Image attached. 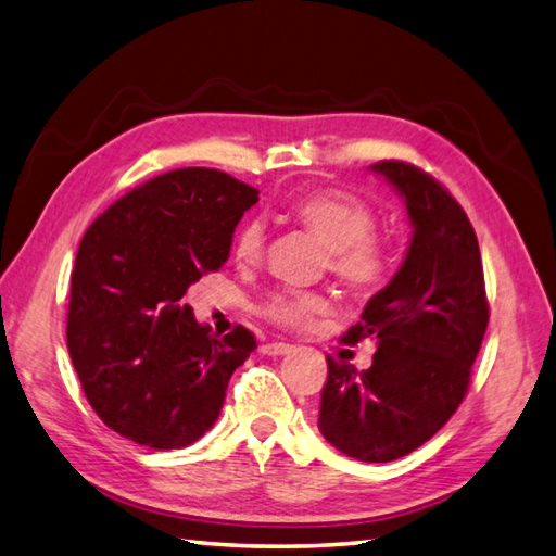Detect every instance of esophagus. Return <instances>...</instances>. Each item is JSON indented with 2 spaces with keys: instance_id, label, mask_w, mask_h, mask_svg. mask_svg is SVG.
<instances>
[{
  "instance_id": "34e87169",
  "label": "esophagus",
  "mask_w": 556,
  "mask_h": 556,
  "mask_svg": "<svg viewBox=\"0 0 556 556\" xmlns=\"http://www.w3.org/2000/svg\"><path fill=\"white\" fill-rule=\"evenodd\" d=\"M292 350V344L288 342H266L262 344V352L268 356H280V354H288Z\"/></svg>"
}]
</instances>
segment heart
<instances>
[{
	"label": "heart",
	"mask_w": 556,
	"mask_h": 556,
	"mask_svg": "<svg viewBox=\"0 0 556 556\" xmlns=\"http://www.w3.org/2000/svg\"><path fill=\"white\" fill-rule=\"evenodd\" d=\"M288 216L326 244V268L356 294H371L390 278L392 250L376 232L378 216L366 202L338 190H314L288 206ZM232 254L240 266H256L266 254V226L258 218L240 226ZM328 300L316 290H278L262 304L268 324L302 330L324 314Z\"/></svg>",
	"instance_id": "obj_1"
}]
</instances>
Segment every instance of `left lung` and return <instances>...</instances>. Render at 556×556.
<instances>
[{
    "label": "left lung",
    "instance_id": "8db88e82",
    "mask_svg": "<svg viewBox=\"0 0 556 556\" xmlns=\"http://www.w3.org/2000/svg\"><path fill=\"white\" fill-rule=\"evenodd\" d=\"M400 190L414 238L402 268L342 336L378 350L366 371L328 356L318 428L359 462L421 447L459 409L490 318L476 230L445 185L409 162L374 164Z\"/></svg>",
    "mask_w": 556,
    "mask_h": 556
}]
</instances>
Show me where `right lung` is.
<instances>
[{
	"instance_id": "obj_1",
	"label": "right lung",
	"mask_w": 556,
	"mask_h": 556,
	"mask_svg": "<svg viewBox=\"0 0 556 556\" xmlns=\"http://www.w3.org/2000/svg\"><path fill=\"white\" fill-rule=\"evenodd\" d=\"M258 190L216 168L147 180L92 220L71 274L66 342L85 397L114 433L180 450L220 414L228 380L256 340L220 338L180 298L228 258Z\"/></svg>"
}]
</instances>
